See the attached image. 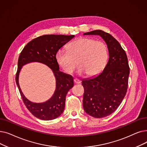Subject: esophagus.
Instances as JSON below:
<instances>
[{
  "mask_svg": "<svg viewBox=\"0 0 147 147\" xmlns=\"http://www.w3.org/2000/svg\"><path fill=\"white\" fill-rule=\"evenodd\" d=\"M74 84H79L80 83V81L79 79H74Z\"/></svg>",
  "mask_w": 147,
  "mask_h": 147,
  "instance_id": "1",
  "label": "esophagus"
}]
</instances>
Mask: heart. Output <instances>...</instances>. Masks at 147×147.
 Masks as SVG:
<instances>
[{
	"mask_svg": "<svg viewBox=\"0 0 147 147\" xmlns=\"http://www.w3.org/2000/svg\"><path fill=\"white\" fill-rule=\"evenodd\" d=\"M108 50L106 44L92 38H80L67 46V51L59 50L56 54V61L67 74H71L78 64V73L88 76L98 74L106 64Z\"/></svg>",
	"mask_w": 147,
	"mask_h": 147,
	"instance_id": "1",
	"label": "heart"
}]
</instances>
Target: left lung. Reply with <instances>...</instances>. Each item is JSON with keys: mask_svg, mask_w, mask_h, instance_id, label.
Wrapping results in <instances>:
<instances>
[{"mask_svg": "<svg viewBox=\"0 0 147 147\" xmlns=\"http://www.w3.org/2000/svg\"><path fill=\"white\" fill-rule=\"evenodd\" d=\"M84 35H98L109 50V58L103 71L98 76L82 81L84 88L83 107L93 117H106L117 110L128 88L130 67L124 50L109 33L95 30Z\"/></svg>", "mask_w": 147, "mask_h": 147, "instance_id": "obj_1", "label": "left lung"}]
</instances>
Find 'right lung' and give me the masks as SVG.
Returning <instances> with one entry per match:
<instances>
[{
	"instance_id": "add662e5",
	"label": "right lung",
	"mask_w": 147,
	"mask_h": 147,
	"mask_svg": "<svg viewBox=\"0 0 147 147\" xmlns=\"http://www.w3.org/2000/svg\"><path fill=\"white\" fill-rule=\"evenodd\" d=\"M74 36L73 35H44L38 36L28 42L19 56L16 84L24 105L33 115L40 119H54L64 111L67 94L74 85L73 78L70 75L59 71L56 54ZM31 61H40L47 65L53 70L56 79L57 88L54 95L42 104H34L29 101L24 96L18 84V74L22 66Z\"/></svg>"
}]
</instances>
